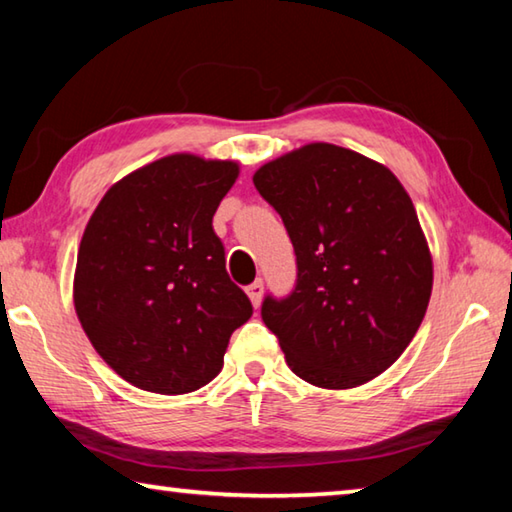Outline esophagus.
Masks as SVG:
<instances>
[{
    "label": "esophagus",
    "instance_id": "obj_1",
    "mask_svg": "<svg viewBox=\"0 0 512 512\" xmlns=\"http://www.w3.org/2000/svg\"><path fill=\"white\" fill-rule=\"evenodd\" d=\"M250 302H253V307H259V302H262V296H264V282L262 280H255L250 287L246 289Z\"/></svg>",
    "mask_w": 512,
    "mask_h": 512
}]
</instances>
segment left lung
Wrapping results in <instances>:
<instances>
[{"instance_id":"obj_1","label":"left lung","mask_w":512,"mask_h":512,"mask_svg":"<svg viewBox=\"0 0 512 512\" xmlns=\"http://www.w3.org/2000/svg\"><path fill=\"white\" fill-rule=\"evenodd\" d=\"M253 183L296 250V289L262 305L289 368L329 391L375 379L409 348L431 298L411 196L381 162L327 142L262 164Z\"/></svg>"}]
</instances>
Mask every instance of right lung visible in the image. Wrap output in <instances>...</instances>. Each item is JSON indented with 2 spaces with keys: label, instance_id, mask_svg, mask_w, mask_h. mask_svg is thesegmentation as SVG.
<instances>
[{
  "label": "right lung",
  "instance_id": "1",
  "mask_svg": "<svg viewBox=\"0 0 512 512\" xmlns=\"http://www.w3.org/2000/svg\"><path fill=\"white\" fill-rule=\"evenodd\" d=\"M239 162L171 153L117 180L85 225L74 309L92 348L142 391L210 384L253 305L225 271L212 216Z\"/></svg>",
  "mask_w": 512,
  "mask_h": 512
}]
</instances>
